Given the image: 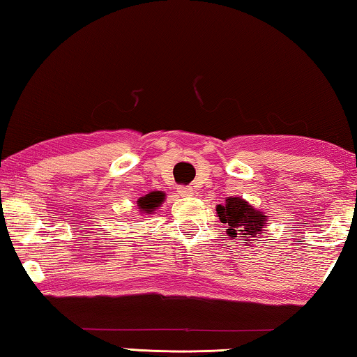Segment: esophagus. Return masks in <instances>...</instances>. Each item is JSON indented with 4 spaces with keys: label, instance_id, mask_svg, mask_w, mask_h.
Listing matches in <instances>:
<instances>
[{
    "label": "esophagus",
    "instance_id": "esophagus-1",
    "mask_svg": "<svg viewBox=\"0 0 357 357\" xmlns=\"http://www.w3.org/2000/svg\"><path fill=\"white\" fill-rule=\"evenodd\" d=\"M178 193L181 197H192L193 195V189L190 185H179L178 187Z\"/></svg>",
    "mask_w": 357,
    "mask_h": 357
}]
</instances>
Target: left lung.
Returning <instances> with one entry per match:
<instances>
[{
  "label": "left lung",
  "mask_w": 357,
  "mask_h": 357,
  "mask_svg": "<svg viewBox=\"0 0 357 357\" xmlns=\"http://www.w3.org/2000/svg\"><path fill=\"white\" fill-rule=\"evenodd\" d=\"M217 215L227 228V234L231 239L255 238L266 231L268 215L257 211L252 204L239 197H228L225 204H217ZM250 244V243H245Z\"/></svg>",
  "instance_id": "8db88e82"
}]
</instances>
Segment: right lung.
I'll return each mask as SVG.
<instances>
[{
	"mask_svg": "<svg viewBox=\"0 0 357 357\" xmlns=\"http://www.w3.org/2000/svg\"><path fill=\"white\" fill-rule=\"evenodd\" d=\"M165 200V193L162 192H149L146 195L138 198V209L142 211L144 214H153V211L160 206L162 203Z\"/></svg>",
	"mask_w": 357,
	"mask_h": 357,
	"instance_id": "add662e5",
	"label": "right lung"
}]
</instances>
